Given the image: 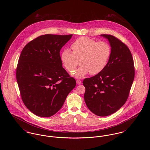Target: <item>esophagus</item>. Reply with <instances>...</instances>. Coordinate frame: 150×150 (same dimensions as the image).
Listing matches in <instances>:
<instances>
[{
	"instance_id": "esophagus-1",
	"label": "esophagus",
	"mask_w": 150,
	"mask_h": 150,
	"mask_svg": "<svg viewBox=\"0 0 150 150\" xmlns=\"http://www.w3.org/2000/svg\"><path fill=\"white\" fill-rule=\"evenodd\" d=\"M76 83L78 84H81V81L80 80H76Z\"/></svg>"
}]
</instances>
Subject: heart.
Here are the masks:
<instances>
[{
  "label": "heart",
  "instance_id": "b5f03b06",
  "mask_svg": "<svg viewBox=\"0 0 150 150\" xmlns=\"http://www.w3.org/2000/svg\"><path fill=\"white\" fill-rule=\"evenodd\" d=\"M71 52L68 49L63 50L61 59L64 69L69 72L81 66L72 74L76 78H82L90 73L97 75L107 66L111 56V45L104 41L97 42L88 37H81L71 45Z\"/></svg>",
  "mask_w": 150,
  "mask_h": 150
}]
</instances>
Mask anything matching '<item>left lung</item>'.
Listing matches in <instances>:
<instances>
[{"label":"left lung","mask_w":150,"mask_h":150,"mask_svg":"<svg viewBox=\"0 0 150 150\" xmlns=\"http://www.w3.org/2000/svg\"><path fill=\"white\" fill-rule=\"evenodd\" d=\"M111 47V56L100 74L83 80L84 100L88 108L100 116L112 114L128 98L135 75L133 58L128 47L118 38L102 34Z\"/></svg>","instance_id":"obj_1"}]
</instances>
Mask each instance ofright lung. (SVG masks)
Listing matches in <instances>:
<instances>
[{
    "mask_svg": "<svg viewBox=\"0 0 150 150\" xmlns=\"http://www.w3.org/2000/svg\"><path fill=\"white\" fill-rule=\"evenodd\" d=\"M72 36H39L22 50L16 79L24 105L38 116L48 117L57 113L76 86L75 79L62 67L59 54Z\"/></svg>",
    "mask_w": 150,
    "mask_h": 150,
    "instance_id": "obj_1",
    "label": "right lung"
}]
</instances>
